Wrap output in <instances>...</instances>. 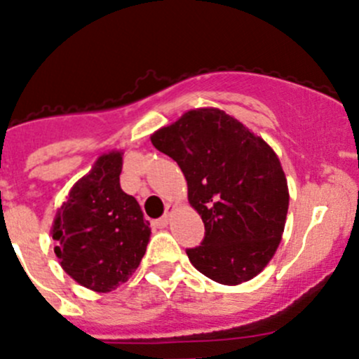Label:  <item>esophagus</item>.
<instances>
[{
  "label": "esophagus",
  "instance_id": "34e87169",
  "mask_svg": "<svg viewBox=\"0 0 359 359\" xmlns=\"http://www.w3.org/2000/svg\"><path fill=\"white\" fill-rule=\"evenodd\" d=\"M171 211H172V205L169 204L168 209H165V215L162 216V218L155 219L154 225L157 226V229H165V226H168V223H169V215H171Z\"/></svg>",
  "mask_w": 359,
  "mask_h": 359
}]
</instances>
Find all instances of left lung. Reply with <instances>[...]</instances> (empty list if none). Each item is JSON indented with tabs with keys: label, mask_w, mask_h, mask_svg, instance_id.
Wrapping results in <instances>:
<instances>
[{
	"label": "left lung",
	"mask_w": 359,
	"mask_h": 359,
	"mask_svg": "<svg viewBox=\"0 0 359 359\" xmlns=\"http://www.w3.org/2000/svg\"><path fill=\"white\" fill-rule=\"evenodd\" d=\"M150 140L178 162L204 222L202 244L187 250L191 265L226 286L257 278L278 251L290 205L271 144L218 108L190 109Z\"/></svg>",
	"instance_id": "8db88e82"
}]
</instances>
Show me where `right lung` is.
<instances>
[{
	"instance_id": "right-lung-1",
	"label": "right lung",
	"mask_w": 359,
	"mask_h": 359,
	"mask_svg": "<svg viewBox=\"0 0 359 359\" xmlns=\"http://www.w3.org/2000/svg\"><path fill=\"white\" fill-rule=\"evenodd\" d=\"M122 150L99 155L71 187L52 225L60 267L78 285L108 293L140 267L150 241V222L120 187Z\"/></svg>"
}]
</instances>
